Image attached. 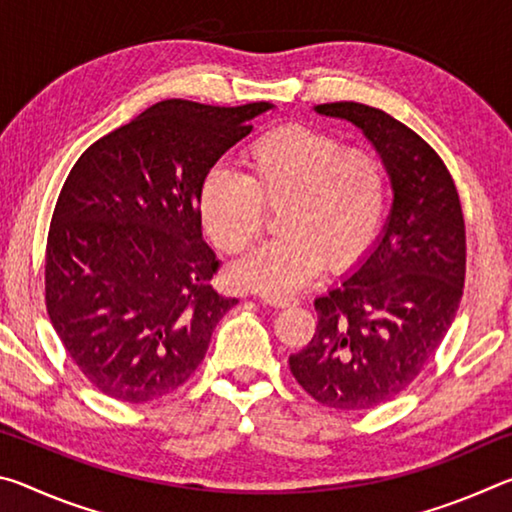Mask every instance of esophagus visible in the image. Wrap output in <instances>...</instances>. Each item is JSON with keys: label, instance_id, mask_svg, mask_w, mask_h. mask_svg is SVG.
Listing matches in <instances>:
<instances>
[{"label": "esophagus", "instance_id": "1", "mask_svg": "<svg viewBox=\"0 0 512 512\" xmlns=\"http://www.w3.org/2000/svg\"><path fill=\"white\" fill-rule=\"evenodd\" d=\"M262 300L266 302V305H271L275 309H287V307L298 305V298H293V296H264Z\"/></svg>", "mask_w": 512, "mask_h": 512}]
</instances>
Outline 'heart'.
<instances>
[{"label":"heart","instance_id":"heart-1","mask_svg":"<svg viewBox=\"0 0 512 512\" xmlns=\"http://www.w3.org/2000/svg\"><path fill=\"white\" fill-rule=\"evenodd\" d=\"M246 173H207L198 214L212 244L239 255L275 212V232L255 253L232 264L239 289L284 296L305 287L320 266L345 268L372 246L388 198L386 167L366 149H343L334 135L307 126L266 133L241 155Z\"/></svg>","mask_w":512,"mask_h":512}]
</instances>
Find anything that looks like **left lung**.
<instances>
[{"label":"left lung","instance_id":"left-lung-1","mask_svg":"<svg viewBox=\"0 0 512 512\" xmlns=\"http://www.w3.org/2000/svg\"><path fill=\"white\" fill-rule=\"evenodd\" d=\"M314 110L366 135L391 178L393 205L359 264L314 300L316 334L289 366L320 404L363 411L400 395L454 323L465 282L463 210L445 162L402 121L354 101Z\"/></svg>","mask_w":512,"mask_h":512}]
</instances>
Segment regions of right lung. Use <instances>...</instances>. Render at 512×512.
<instances>
[{
  "label": "right lung",
  "instance_id": "1",
  "mask_svg": "<svg viewBox=\"0 0 512 512\" xmlns=\"http://www.w3.org/2000/svg\"><path fill=\"white\" fill-rule=\"evenodd\" d=\"M273 110L167 99L94 142L60 189L47 237V311L101 393L142 404L176 391L237 305L212 289L198 194L216 160Z\"/></svg>",
  "mask_w": 512,
  "mask_h": 512
}]
</instances>
